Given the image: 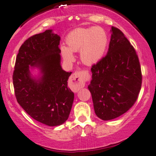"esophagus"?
<instances>
[{"mask_svg":"<svg viewBox=\"0 0 156 156\" xmlns=\"http://www.w3.org/2000/svg\"><path fill=\"white\" fill-rule=\"evenodd\" d=\"M70 80L73 81V90L77 92L80 88L84 87L86 83V75L83 71H76L70 77Z\"/></svg>","mask_w":156,"mask_h":156,"instance_id":"1","label":"esophagus"}]
</instances>
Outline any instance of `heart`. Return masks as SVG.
<instances>
[{"instance_id": "b5f03b06", "label": "heart", "mask_w": 156, "mask_h": 156, "mask_svg": "<svg viewBox=\"0 0 156 156\" xmlns=\"http://www.w3.org/2000/svg\"><path fill=\"white\" fill-rule=\"evenodd\" d=\"M67 46L61 45L60 52L66 62L74 60L73 52L80 50L82 62L92 65L103 57L108 44L106 31L99 27L94 28H78L69 33L66 37Z\"/></svg>"}]
</instances>
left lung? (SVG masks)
<instances>
[{
	"label": "left lung",
	"mask_w": 156,
	"mask_h": 156,
	"mask_svg": "<svg viewBox=\"0 0 156 156\" xmlns=\"http://www.w3.org/2000/svg\"><path fill=\"white\" fill-rule=\"evenodd\" d=\"M109 50L92 66L88 86L94 111L102 120L115 119L134 105L142 86L138 56L121 30L112 27Z\"/></svg>",
	"instance_id": "obj_1"
}]
</instances>
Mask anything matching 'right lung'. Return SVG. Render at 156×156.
Here are the masks:
<instances>
[{
	"label": "right lung",
	"instance_id": "1",
	"mask_svg": "<svg viewBox=\"0 0 156 156\" xmlns=\"http://www.w3.org/2000/svg\"><path fill=\"white\" fill-rule=\"evenodd\" d=\"M60 37L49 29L29 37L19 50L13 83L18 103L30 117L48 126H58L68 119L74 94L68 87L71 72L60 66ZM39 68L36 80L29 69Z\"/></svg>",
	"mask_w": 156,
	"mask_h": 156
}]
</instances>
